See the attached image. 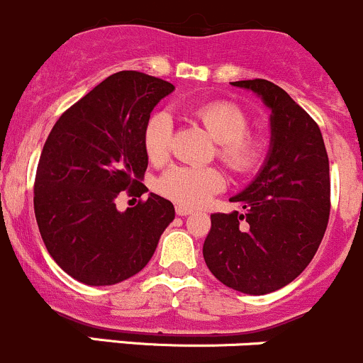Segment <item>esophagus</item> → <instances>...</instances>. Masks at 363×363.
<instances>
[{
	"label": "esophagus",
	"mask_w": 363,
	"mask_h": 363,
	"mask_svg": "<svg viewBox=\"0 0 363 363\" xmlns=\"http://www.w3.org/2000/svg\"><path fill=\"white\" fill-rule=\"evenodd\" d=\"M190 213H192V210H190V208L177 206V215H180V217H185V215H190Z\"/></svg>",
	"instance_id": "esophagus-1"
}]
</instances>
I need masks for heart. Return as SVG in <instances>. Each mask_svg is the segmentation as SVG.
<instances>
[{
  "mask_svg": "<svg viewBox=\"0 0 363 363\" xmlns=\"http://www.w3.org/2000/svg\"><path fill=\"white\" fill-rule=\"evenodd\" d=\"M194 118L217 141V157L229 171L245 174L261 162L264 145L247 132L249 118L231 102H210L197 107ZM171 146V118L157 111L143 128V150L152 164L166 162ZM225 180L217 167L173 166L160 177L157 189L182 206H199L224 189Z\"/></svg>",
  "mask_w": 363,
  "mask_h": 363,
  "instance_id": "1",
  "label": "heart"
}]
</instances>
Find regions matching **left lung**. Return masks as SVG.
Segmentation results:
<instances>
[{
    "mask_svg": "<svg viewBox=\"0 0 363 363\" xmlns=\"http://www.w3.org/2000/svg\"><path fill=\"white\" fill-rule=\"evenodd\" d=\"M261 96L270 114V150L233 196L242 206L211 215L203 256L211 274L236 291L267 295L295 281L321 243L330 217V167L318 123L267 79L231 82Z\"/></svg>",
    "mask_w": 363,
    "mask_h": 363,
    "instance_id": "1",
    "label": "left lung"
}]
</instances>
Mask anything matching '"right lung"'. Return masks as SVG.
Masks as SVG:
<instances>
[{
	"mask_svg": "<svg viewBox=\"0 0 363 363\" xmlns=\"http://www.w3.org/2000/svg\"><path fill=\"white\" fill-rule=\"evenodd\" d=\"M174 89L135 70L109 75L52 127L35 177V217L45 249L75 281L111 286L148 264L173 222L171 201L150 194L120 211L116 197L145 194L143 128Z\"/></svg>",
	"mask_w": 363,
	"mask_h": 363,
	"instance_id": "1",
	"label": "right lung"
}]
</instances>
